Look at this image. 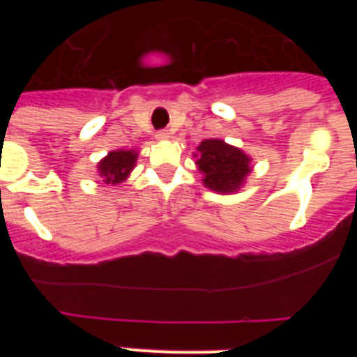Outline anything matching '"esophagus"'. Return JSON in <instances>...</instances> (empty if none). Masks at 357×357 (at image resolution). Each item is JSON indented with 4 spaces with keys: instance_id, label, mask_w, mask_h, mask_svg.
Masks as SVG:
<instances>
[{
    "instance_id": "1",
    "label": "esophagus",
    "mask_w": 357,
    "mask_h": 357,
    "mask_svg": "<svg viewBox=\"0 0 357 357\" xmlns=\"http://www.w3.org/2000/svg\"><path fill=\"white\" fill-rule=\"evenodd\" d=\"M169 137V132L168 130H159L155 134V139H159V141H166Z\"/></svg>"
}]
</instances>
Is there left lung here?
Listing matches in <instances>:
<instances>
[{
	"label": "left lung",
	"instance_id": "1",
	"mask_svg": "<svg viewBox=\"0 0 357 357\" xmlns=\"http://www.w3.org/2000/svg\"><path fill=\"white\" fill-rule=\"evenodd\" d=\"M248 159L241 150L220 139H206L198 146V169L204 173V184L218 193H232L250 173Z\"/></svg>",
	"mask_w": 357,
	"mask_h": 357
}]
</instances>
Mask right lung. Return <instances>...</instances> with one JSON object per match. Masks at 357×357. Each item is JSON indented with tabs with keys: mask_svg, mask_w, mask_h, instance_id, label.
<instances>
[{
	"mask_svg": "<svg viewBox=\"0 0 357 357\" xmlns=\"http://www.w3.org/2000/svg\"><path fill=\"white\" fill-rule=\"evenodd\" d=\"M135 157H137V153L132 150L110 151L109 155L98 164V172L103 176V182L105 184H119L121 181H125L134 168Z\"/></svg>",
	"mask_w": 357,
	"mask_h": 357,
	"instance_id": "obj_1",
	"label": "right lung"
}]
</instances>
